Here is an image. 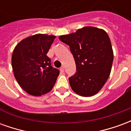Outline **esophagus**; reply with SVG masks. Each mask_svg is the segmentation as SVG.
<instances>
[{
	"mask_svg": "<svg viewBox=\"0 0 131 131\" xmlns=\"http://www.w3.org/2000/svg\"><path fill=\"white\" fill-rule=\"evenodd\" d=\"M60 70L61 72H64V67H62L60 69Z\"/></svg>",
	"mask_w": 131,
	"mask_h": 131,
	"instance_id": "34e87169",
	"label": "esophagus"
}]
</instances>
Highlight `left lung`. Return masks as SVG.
<instances>
[{
	"label": "left lung",
	"mask_w": 131,
	"mask_h": 131,
	"mask_svg": "<svg viewBox=\"0 0 131 131\" xmlns=\"http://www.w3.org/2000/svg\"><path fill=\"white\" fill-rule=\"evenodd\" d=\"M68 45L74 56L77 72L69 78L71 89L83 97L95 95L104 86L111 73L114 52L104 30L84 27L59 37Z\"/></svg>",
	"instance_id": "8db88e82"
}]
</instances>
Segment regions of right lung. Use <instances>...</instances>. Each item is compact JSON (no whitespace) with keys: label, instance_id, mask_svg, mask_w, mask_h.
I'll list each match as a JSON object with an SVG mask.
<instances>
[{"label":"right lung","instance_id":"1","mask_svg":"<svg viewBox=\"0 0 131 131\" xmlns=\"http://www.w3.org/2000/svg\"><path fill=\"white\" fill-rule=\"evenodd\" d=\"M55 36L37 34L21 40L12 55L14 76L24 91L33 96H40L51 91L60 71L52 68L47 56Z\"/></svg>","mask_w":131,"mask_h":131}]
</instances>
